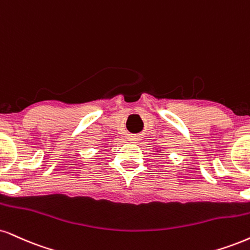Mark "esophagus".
I'll return each mask as SVG.
<instances>
[{
    "label": "esophagus",
    "instance_id": "esophagus-1",
    "mask_svg": "<svg viewBox=\"0 0 250 250\" xmlns=\"http://www.w3.org/2000/svg\"><path fill=\"white\" fill-rule=\"evenodd\" d=\"M129 138H130L131 142H134V143H136L137 141H138V138L136 136H131V137H129Z\"/></svg>",
    "mask_w": 250,
    "mask_h": 250
}]
</instances>
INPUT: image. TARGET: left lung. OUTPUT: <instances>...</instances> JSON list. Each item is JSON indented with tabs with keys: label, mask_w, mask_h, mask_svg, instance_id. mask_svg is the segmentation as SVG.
I'll list each match as a JSON object with an SVG mask.
<instances>
[{
	"label": "left lung",
	"mask_w": 250,
	"mask_h": 250,
	"mask_svg": "<svg viewBox=\"0 0 250 250\" xmlns=\"http://www.w3.org/2000/svg\"><path fill=\"white\" fill-rule=\"evenodd\" d=\"M157 151H161V150H157Z\"/></svg>",
	"instance_id": "left-lung-1"
}]
</instances>
